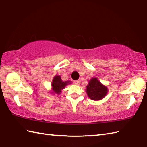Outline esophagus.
Wrapping results in <instances>:
<instances>
[{"label": "esophagus", "instance_id": "obj_1", "mask_svg": "<svg viewBox=\"0 0 147 147\" xmlns=\"http://www.w3.org/2000/svg\"><path fill=\"white\" fill-rule=\"evenodd\" d=\"M80 80H74V82H73V83H74V84H75V85H80Z\"/></svg>", "mask_w": 147, "mask_h": 147}]
</instances>
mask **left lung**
Masks as SVG:
<instances>
[{
    "instance_id": "8db88e82",
    "label": "left lung",
    "mask_w": 147,
    "mask_h": 147,
    "mask_svg": "<svg viewBox=\"0 0 147 147\" xmlns=\"http://www.w3.org/2000/svg\"><path fill=\"white\" fill-rule=\"evenodd\" d=\"M86 92L90 99L94 101L100 100L108 92L107 87L103 85L97 78H92L86 86Z\"/></svg>"
}]
</instances>
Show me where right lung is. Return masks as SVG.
<instances>
[{
	"mask_svg": "<svg viewBox=\"0 0 147 147\" xmlns=\"http://www.w3.org/2000/svg\"><path fill=\"white\" fill-rule=\"evenodd\" d=\"M71 84V81L63 82L61 79V77L59 75H56L53 79L51 83L52 90L53 92L56 93L57 94H60L62 92V90L65 88L66 85Z\"/></svg>",
	"mask_w": 147,
	"mask_h": 147,
	"instance_id": "add662e5",
	"label": "right lung"
}]
</instances>
